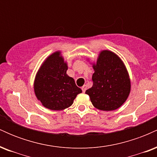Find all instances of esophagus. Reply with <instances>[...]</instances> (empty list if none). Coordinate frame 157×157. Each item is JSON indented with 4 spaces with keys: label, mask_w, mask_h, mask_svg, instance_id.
Returning <instances> with one entry per match:
<instances>
[{
    "label": "esophagus",
    "mask_w": 157,
    "mask_h": 157,
    "mask_svg": "<svg viewBox=\"0 0 157 157\" xmlns=\"http://www.w3.org/2000/svg\"><path fill=\"white\" fill-rule=\"evenodd\" d=\"M81 89H82V92H85V91H86V85H84V86H82V88H81Z\"/></svg>",
    "instance_id": "34e87169"
}]
</instances>
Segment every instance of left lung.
Here are the masks:
<instances>
[{
    "mask_svg": "<svg viewBox=\"0 0 157 157\" xmlns=\"http://www.w3.org/2000/svg\"><path fill=\"white\" fill-rule=\"evenodd\" d=\"M93 68V86L86 94L97 109H117L125 102L131 91L130 78L123 62L113 52L104 50Z\"/></svg>",
    "mask_w": 157,
    "mask_h": 157,
    "instance_id": "1",
    "label": "left lung"
}]
</instances>
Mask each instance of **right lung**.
<instances>
[{"label": "right lung", "mask_w": 157, "mask_h": 157, "mask_svg": "<svg viewBox=\"0 0 157 157\" xmlns=\"http://www.w3.org/2000/svg\"><path fill=\"white\" fill-rule=\"evenodd\" d=\"M67 63L60 52L53 53L44 61L36 75L34 90L37 100L46 109L60 111L73 104L82 90L68 76Z\"/></svg>", "instance_id": "1"}]
</instances>
